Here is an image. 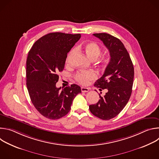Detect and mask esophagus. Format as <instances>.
Here are the masks:
<instances>
[{
  "mask_svg": "<svg viewBox=\"0 0 159 159\" xmlns=\"http://www.w3.org/2000/svg\"><path fill=\"white\" fill-rule=\"evenodd\" d=\"M89 90V89L87 87H81V91L82 93H87Z\"/></svg>",
  "mask_w": 159,
  "mask_h": 159,
  "instance_id": "obj_1",
  "label": "esophagus"
}]
</instances>
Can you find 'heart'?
I'll use <instances>...</instances> for the list:
<instances>
[{
  "mask_svg": "<svg viewBox=\"0 0 159 159\" xmlns=\"http://www.w3.org/2000/svg\"><path fill=\"white\" fill-rule=\"evenodd\" d=\"M77 49L79 51L84 52L86 55L91 60L97 59L99 56L101 55V49L99 45L95 42H88L84 44H79L77 46ZM75 52L74 50H72L68 55L66 62H69L70 57ZM110 61V57L109 55H104L101 60H99V64L102 67H106ZM98 77V75L96 72L93 70H87V71H81L77 72L75 75V79L77 82L82 85H87L89 83L90 81L96 79Z\"/></svg>",
  "mask_w": 159,
  "mask_h": 159,
  "instance_id": "obj_1",
  "label": "heart"
}]
</instances>
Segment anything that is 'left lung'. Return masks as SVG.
<instances>
[{"instance_id": "1", "label": "left lung", "mask_w": 159, "mask_h": 159, "mask_svg": "<svg viewBox=\"0 0 159 159\" xmlns=\"http://www.w3.org/2000/svg\"><path fill=\"white\" fill-rule=\"evenodd\" d=\"M108 49L110 61L103 75L94 84L99 90L106 89L107 93L95 104L89 106L95 116L109 120L116 116L128 103L132 92L134 68L129 55L123 43L107 33H95Z\"/></svg>"}]
</instances>
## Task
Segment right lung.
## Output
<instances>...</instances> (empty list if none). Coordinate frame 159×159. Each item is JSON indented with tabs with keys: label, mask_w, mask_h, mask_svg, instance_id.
<instances>
[{
	"label": "right lung",
	"mask_w": 159,
	"mask_h": 159,
	"mask_svg": "<svg viewBox=\"0 0 159 159\" xmlns=\"http://www.w3.org/2000/svg\"><path fill=\"white\" fill-rule=\"evenodd\" d=\"M80 34L51 33L37 40L26 60V85L31 102L45 118L57 120L68 114L80 87L72 84L60 90L56 84L63 71L67 53Z\"/></svg>",
	"instance_id": "add662e5"
}]
</instances>
